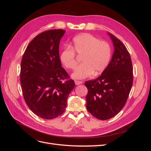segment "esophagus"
Returning a JSON list of instances; mask_svg holds the SVG:
<instances>
[{"label":"esophagus","mask_w":151,"mask_h":151,"mask_svg":"<svg viewBox=\"0 0 151 151\" xmlns=\"http://www.w3.org/2000/svg\"><path fill=\"white\" fill-rule=\"evenodd\" d=\"M82 83H83V82L81 81H77V80L75 81V84L76 85H79V84H81Z\"/></svg>","instance_id":"1"}]
</instances>
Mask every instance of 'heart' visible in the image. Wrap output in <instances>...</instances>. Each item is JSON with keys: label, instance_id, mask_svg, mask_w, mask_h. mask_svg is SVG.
<instances>
[{"label": "heart", "instance_id": "heart-1", "mask_svg": "<svg viewBox=\"0 0 151 151\" xmlns=\"http://www.w3.org/2000/svg\"><path fill=\"white\" fill-rule=\"evenodd\" d=\"M76 53L82 56V64L76 68L72 77L84 79L103 72L109 64L111 48L106 41L99 40L93 35L84 33L76 36L71 47H66L60 53V60L67 69H74L77 65Z\"/></svg>", "mask_w": 151, "mask_h": 151}]
</instances>
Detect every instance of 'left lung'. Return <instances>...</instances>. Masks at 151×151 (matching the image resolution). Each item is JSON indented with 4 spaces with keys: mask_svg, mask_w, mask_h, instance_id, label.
Segmentation results:
<instances>
[{
    "mask_svg": "<svg viewBox=\"0 0 151 151\" xmlns=\"http://www.w3.org/2000/svg\"><path fill=\"white\" fill-rule=\"evenodd\" d=\"M115 47L112 59L101 75L84 83L88 88L86 108L95 118L106 120L124 107L133 84L130 53L121 41L109 33Z\"/></svg>",
    "mask_w": 151,
    "mask_h": 151,
    "instance_id": "1",
    "label": "left lung"
}]
</instances>
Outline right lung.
Segmentation results:
<instances>
[{
  "label": "right lung",
  "mask_w": 151,
  "mask_h": 151,
  "mask_svg": "<svg viewBox=\"0 0 151 151\" xmlns=\"http://www.w3.org/2000/svg\"><path fill=\"white\" fill-rule=\"evenodd\" d=\"M65 33L60 29L40 33L22 57L20 82L24 99L31 110L43 119H53L64 112L75 87L59 57V43Z\"/></svg>",
  "instance_id": "obj_1"
}]
</instances>
